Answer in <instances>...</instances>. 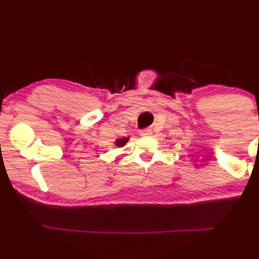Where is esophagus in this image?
Segmentation results:
<instances>
[{
    "mask_svg": "<svg viewBox=\"0 0 259 259\" xmlns=\"http://www.w3.org/2000/svg\"><path fill=\"white\" fill-rule=\"evenodd\" d=\"M151 134H152L151 130L148 129V128L140 130V136H141V137H149V136H151Z\"/></svg>",
    "mask_w": 259,
    "mask_h": 259,
    "instance_id": "34e87169",
    "label": "esophagus"
}]
</instances>
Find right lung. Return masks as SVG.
I'll list each match as a JSON object with an SVG mask.
<instances>
[{
    "label": "right lung",
    "mask_w": 259,
    "mask_h": 259,
    "mask_svg": "<svg viewBox=\"0 0 259 259\" xmlns=\"http://www.w3.org/2000/svg\"><path fill=\"white\" fill-rule=\"evenodd\" d=\"M126 141H128V138H119L117 141H115V145H117L118 147H123Z\"/></svg>",
    "instance_id": "obj_1"
}]
</instances>
